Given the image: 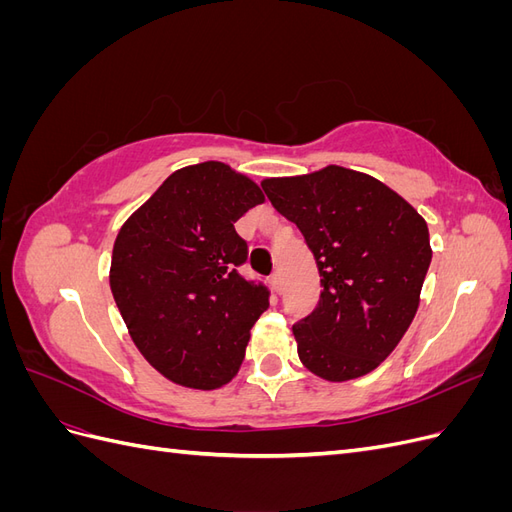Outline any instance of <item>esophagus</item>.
Returning <instances> with one entry per match:
<instances>
[{
	"label": "esophagus",
	"instance_id": "obj_1",
	"mask_svg": "<svg viewBox=\"0 0 512 512\" xmlns=\"http://www.w3.org/2000/svg\"><path fill=\"white\" fill-rule=\"evenodd\" d=\"M271 288H273L275 292L282 290V275H280V273H273V275H271Z\"/></svg>",
	"mask_w": 512,
	"mask_h": 512
}]
</instances>
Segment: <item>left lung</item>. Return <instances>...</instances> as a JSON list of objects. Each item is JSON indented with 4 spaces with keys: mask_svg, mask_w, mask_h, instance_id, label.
Instances as JSON below:
<instances>
[{
    "mask_svg": "<svg viewBox=\"0 0 512 512\" xmlns=\"http://www.w3.org/2000/svg\"><path fill=\"white\" fill-rule=\"evenodd\" d=\"M316 258L320 301L292 327L301 363L322 380L374 371L408 331L431 262L423 215L389 185L329 164L260 181Z\"/></svg>",
    "mask_w": 512,
    "mask_h": 512,
    "instance_id": "obj_1",
    "label": "left lung"
}]
</instances>
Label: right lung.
<instances>
[{
	"label": "right lung",
	"instance_id": "add662e5",
	"mask_svg": "<svg viewBox=\"0 0 512 512\" xmlns=\"http://www.w3.org/2000/svg\"><path fill=\"white\" fill-rule=\"evenodd\" d=\"M260 203L258 183L211 160L175 170L119 228L108 282L134 346L166 380L213 391L237 376L269 307L267 288L237 273L247 243L235 222Z\"/></svg>",
	"mask_w": 512,
	"mask_h": 512
}]
</instances>
